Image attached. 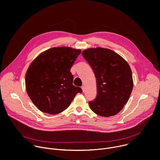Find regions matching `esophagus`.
<instances>
[{
  "label": "esophagus",
  "mask_w": 160,
  "mask_h": 160,
  "mask_svg": "<svg viewBox=\"0 0 160 160\" xmlns=\"http://www.w3.org/2000/svg\"><path fill=\"white\" fill-rule=\"evenodd\" d=\"M82 90H83V92H85V85H82Z\"/></svg>",
  "instance_id": "obj_1"
}]
</instances>
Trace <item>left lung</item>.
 <instances>
[{"label":"left lung","mask_w":160,"mask_h":160,"mask_svg":"<svg viewBox=\"0 0 160 160\" xmlns=\"http://www.w3.org/2000/svg\"><path fill=\"white\" fill-rule=\"evenodd\" d=\"M92 68L97 83V96L89 101L97 115L109 117L118 113L127 102L133 88L130 67L120 55L108 49L89 48L82 52Z\"/></svg>","instance_id":"obj_1"}]
</instances>
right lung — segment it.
Wrapping results in <instances>:
<instances>
[{"instance_id": "add662e5", "label": "right lung", "mask_w": 160, "mask_h": 160, "mask_svg": "<svg viewBox=\"0 0 160 160\" xmlns=\"http://www.w3.org/2000/svg\"><path fill=\"white\" fill-rule=\"evenodd\" d=\"M80 49L53 48L38 56L29 66L25 75L27 94L41 111L55 115L69 106L80 87L73 85L70 70Z\"/></svg>"}]
</instances>
